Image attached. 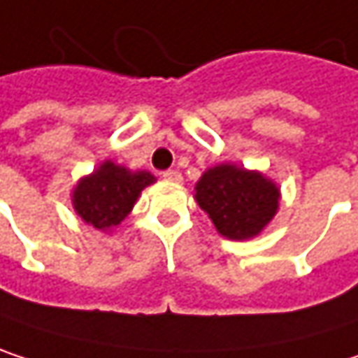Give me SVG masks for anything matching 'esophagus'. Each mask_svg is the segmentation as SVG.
Instances as JSON below:
<instances>
[{
  "label": "esophagus",
  "mask_w": 358,
  "mask_h": 358,
  "mask_svg": "<svg viewBox=\"0 0 358 358\" xmlns=\"http://www.w3.org/2000/svg\"><path fill=\"white\" fill-rule=\"evenodd\" d=\"M162 176L166 180H170V182H180V180H182V174H180L178 170H166Z\"/></svg>",
  "instance_id": "esophagus-1"
}]
</instances>
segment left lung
Instances as JSON below:
<instances>
[{"label":"left lung","instance_id":"1","mask_svg":"<svg viewBox=\"0 0 358 358\" xmlns=\"http://www.w3.org/2000/svg\"><path fill=\"white\" fill-rule=\"evenodd\" d=\"M194 199L222 236L247 241L273 220L280 207V188L259 172L222 164L201 176Z\"/></svg>","mask_w":358,"mask_h":358}]
</instances>
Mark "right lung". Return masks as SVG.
Listing matches in <instances>:
<instances>
[{
	"instance_id": "right-lung-1",
	"label": "right lung",
	"mask_w": 358,
	"mask_h": 358,
	"mask_svg": "<svg viewBox=\"0 0 358 358\" xmlns=\"http://www.w3.org/2000/svg\"><path fill=\"white\" fill-rule=\"evenodd\" d=\"M153 182L151 172H130L113 162H103L93 174L78 180L72 190V205L87 224L106 232L132 211L141 190Z\"/></svg>"
}]
</instances>
